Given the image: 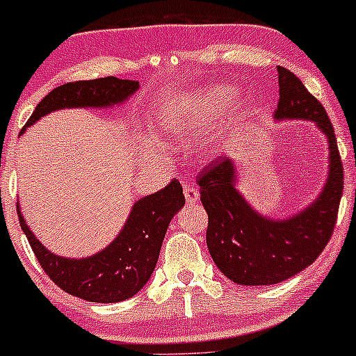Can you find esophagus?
<instances>
[{"instance_id":"34e87169","label":"esophagus","mask_w":356,"mask_h":356,"mask_svg":"<svg viewBox=\"0 0 356 356\" xmlns=\"http://www.w3.org/2000/svg\"><path fill=\"white\" fill-rule=\"evenodd\" d=\"M184 196H186V201H188V204H195L198 203V189L193 188V186H184Z\"/></svg>"}]
</instances>
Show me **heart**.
<instances>
[{
	"mask_svg": "<svg viewBox=\"0 0 356 356\" xmlns=\"http://www.w3.org/2000/svg\"><path fill=\"white\" fill-rule=\"evenodd\" d=\"M236 89L231 86H211L193 92L188 98L168 105L160 113V127L170 138H188L218 124L231 108Z\"/></svg>",
	"mask_w": 356,
	"mask_h": 356,
	"instance_id": "obj_1",
	"label": "heart"
}]
</instances>
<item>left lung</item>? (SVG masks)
<instances>
[{
	"label": "left lung",
	"mask_w": 356,
	"mask_h": 356,
	"mask_svg": "<svg viewBox=\"0 0 356 356\" xmlns=\"http://www.w3.org/2000/svg\"><path fill=\"white\" fill-rule=\"evenodd\" d=\"M277 72L275 120L300 118L317 124L329 143V174L321 195L303 211L274 220L254 211L236 189L232 158H217L200 172L208 251L218 270L241 286L277 284L314 264L331 239L343 196V161L327 111L293 72L284 67Z\"/></svg>",
	"instance_id": "8db88e82"
}]
</instances>
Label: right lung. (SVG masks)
Listing matches in <instances>:
<instances>
[{
	"mask_svg": "<svg viewBox=\"0 0 356 356\" xmlns=\"http://www.w3.org/2000/svg\"><path fill=\"white\" fill-rule=\"evenodd\" d=\"M138 89V81L117 77L68 82L41 99L25 127L62 108L120 105ZM184 203L181 182L174 179L167 188L136 201L120 234L105 250L86 258H65L51 253L32 234L20 208L17 213L42 270L58 288L92 303H117L134 296L149 281L168 224Z\"/></svg>",
	"mask_w": 356,
	"mask_h": 356,
	"instance_id": "obj_1",
	"label": "right lung"
}]
</instances>
